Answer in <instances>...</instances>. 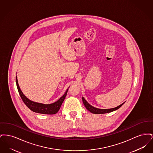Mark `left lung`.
Wrapping results in <instances>:
<instances>
[{
	"label": "left lung",
	"instance_id": "1",
	"mask_svg": "<svg viewBox=\"0 0 153 153\" xmlns=\"http://www.w3.org/2000/svg\"><path fill=\"white\" fill-rule=\"evenodd\" d=\"M82 102L85 105V107H86V108L90 111L91 112L93 113V114H106V113H108V112H112L114 111H115L117 109H119L120 107H121L122 106V105L123 104H123H120V105L117 106V107L115 108H110V109H99V108H95L94 107L92 106L91 105H90L88 102L85 99L82 97Z\"/></svg>",
	"mask_w": 153,
	"mask_h": 153
}]
</instances>
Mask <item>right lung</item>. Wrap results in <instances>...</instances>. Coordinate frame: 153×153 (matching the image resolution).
I'll return each instance as SVG.
<instances>
[{"label": "right lung", "instance_id": "add662e5", "mask_svg": "<svg viewBox=\"0 0 153 153\" xmlns=\"http://www.w3.org/2000/svg\"><path fill=\"white\" fill-rule=\"evenodd\" d=\"M16 87L18 88L19 94L23 102H24L26 105L30 110H31L34 112L39 113V114L53 115L58 112L59 109L60 108L62 102L65 98L66 94L68 92V90H67L65 94L63 95L57 102L50 104H44L42 103H38L36 102H33L25 96V95L22 93L20 88L19 87L16 76Z\"/></svg>", "mask_w": 153, "mask_h": 153}]
</instances>
